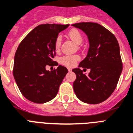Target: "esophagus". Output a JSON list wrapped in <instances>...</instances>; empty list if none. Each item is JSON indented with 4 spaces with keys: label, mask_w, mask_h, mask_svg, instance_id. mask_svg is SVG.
Returning <instances> with one entry per match:
<instances>
[{
    "label": "esophagus",
    "mask_w": 133,
    "mask_h": 133,
    "mask_svg": "<svg viewBox=\"0 0 133 133\" xmlns=\"http://www.w3.org/2000/svg\"><path fill=\"white\" fill-rule=\"evenodd\" d=\"M68 71H71V68H68Z\"/></svg>",
    "instance_id": "34e87169"
}]
</instances>
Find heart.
Returning a JSON list of instances; mask_svg holds the SVG:
<instances>
[{"label":"heart","instance_id":"b5f03b06","mask_svg":"<svg viewBox=\"0 0 133 133\" xmlns=\"http://www.w3.org/2000/svg\"><path fill=\"white\" fill-rule=\"evenodd\" d=\"M68 36L73 42H75V44H80L82 42H83L84 38L82 35L80 33L79 30H77V29H73L69 31L68 33ZM62 42V37L61 36H58L55 40V49L56 51H58L60 49V45H61ZM80 58L78 55H69V56H62L60 58V62L64 66L71 67L74 66L77 61H79Z\"/></svg>","mask_w":133,"mask_h":133}]
</instances>
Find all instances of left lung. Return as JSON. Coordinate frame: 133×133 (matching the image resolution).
I'll return each mask as SVG.
<instances>
[{
	"label": "left lung",
	"mask_w": 133,
	"mask_h": 133,
	"mask_svg": "<svg viewBox=\"0 0 133 133\" xmlns=\"http://www.w3.org/2000/svg\"><path fill=\"white\" fill-rule=\"evenodd\" d=\"M72 26L83 31L89 41L88 54L78 67L91 69L88 75L79 68L72 70L76 75L74 92L84 103L102 102L113 93L122 71L117 40L110 31L97 23H79Z\"/></svg>",
	"instance_id": "1"
}]
</instances>
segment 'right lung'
<instances>
[{
    "label": "right lung",
    "instance_id": "1",
    "mask_svg": "<svg viewBox=\"0 0 133 133\" xmlns=\"http://www.w3.org/2000/svg\"><path fill=\"white\" fill-rule=\"evenodd\" d=\"M69 24H44L34 28L20 43L15 54L13 75L23 96L28 100L42 104L56 96L64 77L68 73L59 65L53 71L46 66H58L55 40L58 34Z\"/></svg>",
    "mask_w": 133,
    "mask_h": 133
}]
</instances>
